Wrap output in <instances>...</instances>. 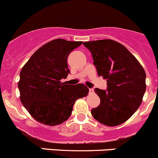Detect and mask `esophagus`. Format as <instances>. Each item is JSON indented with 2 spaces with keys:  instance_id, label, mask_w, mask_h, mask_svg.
Here are the masks:
<instances>
[{
  "instance_id": "esophagus-1",
  "label": "esophagus",
  "mask_w": 158,
  "mask_h": 158,
  "mask_svg": "<svg viewBox=\"0 0 158 158\" xmlns=\"http://www.w3.org/2000/svg\"><path fill=\"white\" fill-rule=\"evenodd\" d=\"M89 93L93 94L94 93V89L93 88H89Z\"/></svg>"
}]
</instances>
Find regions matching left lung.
Listing matches in <instances>:
<instances>
[{
    "label": "left lung",
    "instance_id": "obj_1",
    "mask_svg": "<svg viewBox=\"0 0 158 158\" xmlns=\"http://www.w3.org/2000/svg\"><path fill=\"white\" fill-rule=\"evenodd\" d=\"M90 51L99 76L107 80V90L95 88L101 103L91 110L94 119L118 126L138 109L146 90V73L135 57L121 44L110 40L84 42Z\"/></svg>",
    "mask_w": 158,
    "mask_h": 158
}]
</instances>
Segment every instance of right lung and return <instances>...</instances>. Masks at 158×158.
I'll use <instances>...</instances> for the list:
<instances>
[{"mask_svg": "<svg viewBox=\"0 0 158 158\" xmlns=\"http://www.w3.org/2000/svg\"><path fill=\"white\" fill-rule=\"evenodd\" d=\"M82 41L55 39L34 53L20 73L18 88L21 103L40 123L55 126L70 118L77 99L86 97L84 84L61 83L70 73L68 57Z\"/></svg>", "mask_w": 158, "mask_h": 158, "instance_id": "add662e5", "label": "right lung"}]
</instances>
